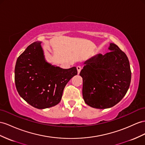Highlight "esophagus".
<instances>
[{
    "label": "esophagus",
    "instance_id": "34e87169",
    "mask_svg": "<svg viewBox=\"0 0 145 145\" xmlns=\"http://www.w3.org/2000/svg\"><path fill=\"white\" fill-rule=\"evenodd\" d=\"M76 69H77L78 74H80V72H81V66H77V67H76Z\"/></svg>",
    "mask_w": 145,
    "mask_h": 145
}]
</instances>
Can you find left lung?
<instances>
[{"instance_id":"obj_1","label":"left lung","mask_w":145,"mask_h":145,"mask_svg":"<svg viewBox=\"0 0 145 145\" xmlns=\"http://www.w3.org/2000/svg\"><path fill=\"white\" fill-rule=\"evenodd\" d=\"M110 51L99 54L84 64L80 75L83 78V97L92 108H111L124 97L131 81V70L127 56L114 43Z\"/></svg>"}]
</instances>
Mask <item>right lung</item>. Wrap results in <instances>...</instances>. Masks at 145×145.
Instances as JSON below:
<instances>
[{
	"label": "right lung",
	"mask_w": 145,
	"mask_h": 145,
	"mask_svg": "<svg viewBox=\"0 0 145 145\" xmlns=\"http://www.w3.org/2000/svg\"><path fill=\"white\" fill-rule=\"evenodd\" d=\"M41 43H32L18 57L14 81L18 94L25 102L44 109L60 102L65 85L78 72L75 67L64 69L48 62Z\"/></svg>",
	"instance_id": "obj_1"
}]
</instances>
